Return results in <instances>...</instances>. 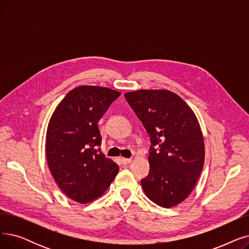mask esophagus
Segmentation results:
<instances>
[{"label":"esophagus","mask_w":249,"mask_h":249,"mask_svg":"<svg viewBox=\"0 0 249 249\" xmlns=\"http://www.w3.org/2000/svg\"><path fill=\"white\" fill-rule=\"evenodd\" d=\"M121 162H122V164H124V165H127V164H129L130 162H131V159H124V158H122L121 160Z\"/></svg>","instance_id":"34e87169"}]
</instances>
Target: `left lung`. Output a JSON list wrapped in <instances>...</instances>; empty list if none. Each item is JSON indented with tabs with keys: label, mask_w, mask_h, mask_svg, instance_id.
Returning a JSON list of instances; mask_svg holds the SVG:
<instances>
[{
	"label": "left lung",
	"mask_w": 249,
	"mask_h": 249,
	"mask_svg": "<svg viewBox=\"0 0 249 249\" xmlns=\"http://www.w3.org/2000/svg\"><path fill=\"white\" fill-rule=\"evenodd\" d=\"M125 98L150 136L149 174L141 179L156 205L172 208L187 199L204 166V139L197 117L167 89H140Z\"/></svg>",
	"instance_id": "1"
}]
</instances>
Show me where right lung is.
<instances>
[{
	"instance_id": "add662e5",
	"label": "right lung",
	"mask_w": 249,
	"mask_h": 249,
	"mask_svg": "<svg viewBox=\"0 0 249 249\" xmlns=\"http://www.w3.org/2000/svg\"><path fill=\"white\" fill-rule=\"evenodd\" d=\"M119 91L82 86L71 89L52 114L46 133V159L60 190L86 204L106 191L119 172L101 151L98 122Z\"/></svg>"
}]
</instances>
